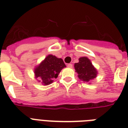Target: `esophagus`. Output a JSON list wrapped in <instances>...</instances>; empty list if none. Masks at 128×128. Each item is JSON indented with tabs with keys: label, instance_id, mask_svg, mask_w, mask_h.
<instances>
[{
	"label": "esophagus",
	"instance_id": "esophagus-1",
	"mask_svg": "<svg viewBox=\"0 0 128 128\" xmlns=\"http://www.w3.org/2000/svg\"><path fill=\"white\" fill-rule=\"evenodd\" d=\"M67 66H68V68H72V64H68V65H67Z\"/></svg>",
	"mask_w": 128,
	"mask_h": 128
}]
</instances>
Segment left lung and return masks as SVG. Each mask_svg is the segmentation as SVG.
<instances>
[{
  "label": "left lung",
  "mask_w": 128,
  "mask_h": 128,
  "mask_svg": "<svg viewBox=\"0 0 128 128\" xmlns=\"http://www.w3.org/2000/svg\"><path fill=\"white\" fill-rule=\"evenodd\" d=\"M78 60L79 62L74 64V68L78 73V78L83 82H90L96 78L98 71L89 58L84 56Z\"/></svg>",
  "instance_id": "left-lung-1"
}]
</instances>
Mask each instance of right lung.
<instances>
[{"label": "right lung", "instance_id": "1", "mask_svg": "<svg viewBox=\"0 0 128 128\" xmlns=\"http://www.w3.org/2000/svg\"><path fill=\"white\" fill-rule=\"evenodd\" d=\"M66 67L62 58H58L56 56L49 54L45 59L35 66V78H38V82H42L43 85H49L52 84L54 78L58 77L60 71Z\"/></svg>", "mask_w": 128, "mask_h": 128}]
</instances>
